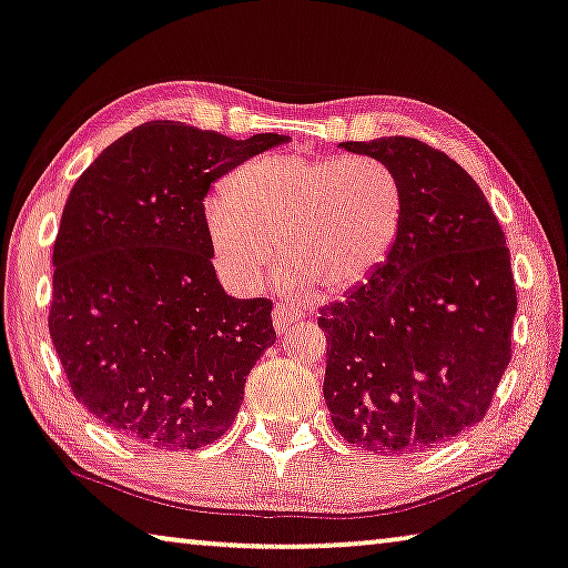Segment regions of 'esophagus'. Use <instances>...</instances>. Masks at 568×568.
Returning <instances> with one entry per match:
<instances>
[{
    "mask_svg": "<svg viewBox=\"0 0 568 568\" xmlns=\"http://www.w3.org/2000/svg\"><path fill=\"white\" fill-rule=\"evenodd\" d=\"M302 320V312L290 307V304H276L274 312H272V322H274V329L278 335H284L286 329H292L294 322Z\"/></svg>",
    "mask_w": 568,
    "mask_h": 568,
    "instance_id": "obj_1",
    "label": "esophagus"
}]
</instances>
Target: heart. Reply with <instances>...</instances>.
<instances>
[{
  "label": "heart",
  "mask_w": 568,
  "mask_h": 568,
  "mask_svg": "<svg viewBox=\"0 0 568 568\" xmlns=\"http://www.w3.org/2000/svg\"><path fill=\"white\" fill-rule=\"evenodd\" d=\"M203 223L221 274L258 290L276 258L296 294L353 290L394 251L404 197L396 174L371 156L284 152L233 174L229 195L203 203Z\"/></svg>",
  "instance_id": "heart-1"
}]
</instances>
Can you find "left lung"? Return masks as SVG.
Instances as JSON below:
<instances>
[{
	"label": "left lung",
	"instance_id": "left-lung-1",
	"mask_svg": "<svg viewBox=\"0 0 568 568\" xmlns=\"http://www.w3.org/2000/svg\"><path fill=\"white\" fill-rule=\"evenodd\" d=\"M396 174L404 223L378 272L320 310L322 394L343 439L414 455L483 422L518 310L490 203L447 154L408 136L343 142Z\"/></svg>",
	"mask_w": 568,
	"mask_h": 568
}]
</instances>
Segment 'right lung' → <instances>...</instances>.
<instances>
[{
    "mask_svg": "<svg viewBox=\"0 0 568 568\" xmlns=\"http://www.w3.org/2000/svg\"><path fill=\"white\" fill-rule=\"evenodd\" d=\"M286 142L150 121L78 178L52 248L48 325L78 404L111 432L172 452L229 432L276 333L272 302L217 282L203 200Z\"/></svg>",
    "mask_w": 568,
    "mask_h": 568,
    "instance_id": "right-lung-1",
    "label": "right lung"
}]
</instances>
